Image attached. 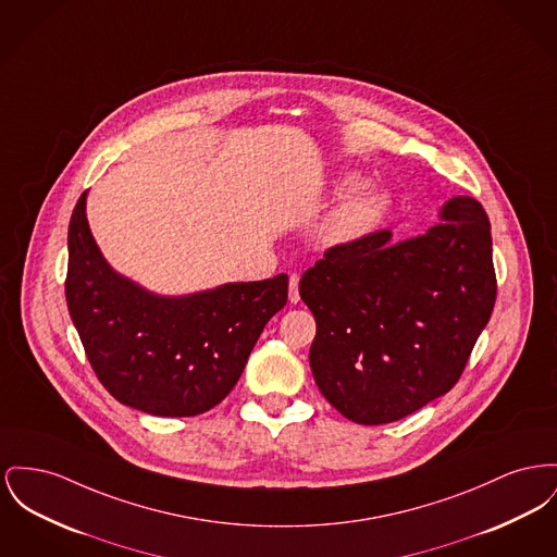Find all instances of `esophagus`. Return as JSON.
Wrapping results in <instances>:
<instances>
[{
	"instance_id": "esophagus-1",
	"label": "esophagus",
	"mask_w": 557,
	"mask_h": 557,
	"mask_svg": "<svg viewBox=\"0 0 557 557\" xmlns=\"http://www.w3.org/2000/svg\"><path fill=\"white\" fill-rule=\"evenodd\" d=\"M288 290H290V293H288V298H290V302H293V305H296V302L300 300V295H298V275H296V273H293V275H290V282H288Z\"/></svg>"
}]
</instances>
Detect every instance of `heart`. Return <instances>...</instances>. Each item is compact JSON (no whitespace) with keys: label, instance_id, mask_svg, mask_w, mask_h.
I'll return each instance as SVG.
<instances>
[{"label":"heart","instance_id":"heart-1","mask_svg":"<svg viewBox=\"0 0 557 557\" xmlns=\"http://www.w3.org/2000/svg\"><path fill=\"white\" fill-rule=\"evenodd\" d=\"M334 187L345 196L327 212L320 227V235L326 244H356L381 227L392 208V199L385 191L366 187V181L358 172L341 174Z\"/></svg>","mask_w":557,"mask_h":557}]
</instances>
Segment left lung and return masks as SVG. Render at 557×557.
<instances>
[{"label":"left lung","instance_id":"left-lung-1","mask_svg":"<svg viewBox=\"0 0 557 557\" xmlns=\"http://www.w3.org/2000/svg\"><path fill=\"white\" fill-rule=\"evenodd\" d=\"M437 216L404 242L385 230L334 246L300 277L298 293L318 324L313 379L354 423H393L450 392L491 320L486 210L460 196Z\"/></svg>","mask_w":557,"mask_h":557}]
</instances>
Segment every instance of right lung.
<instances>
[{"label": "right lung", "mask_w": 557, "mask_h": 557, "mask_svg": "<svg viewBox=\"0 0 557 557\" xmlns=\"http://www.w3.org/2000/svg\"><path fill=\"white\" fill-rule=\"evenodd\" d=\"M82 194L69 223L65 295L102 387L153 417H196L239 381L264 324L288 300V275L194 295L151 293L102 257Z\"/></svg>", "instance_id": "right-lung-1"}]
</instances>
